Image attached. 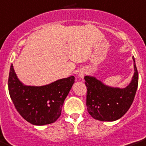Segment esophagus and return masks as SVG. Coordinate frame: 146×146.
I'll return each mask as SVG.
<instances>
[{"mask_svg":"<svg viewBox=\"0 0 146 146\" xmlns=\"http://www.w3.org/2000/svg\"><path fill=\"white\" fill-rule=\"evenodd\" d=\"M85 73H86V72L84 70H80L79 73V76L80 77V78H82V79H83L84 75H85Z\"/></svg>","mask_w":146,"mask_h":146,"instance_id":"obj_1","label":"esophagus"}]
</instances>
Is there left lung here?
I'll list each match as a JSON object with an SVG mask.
<instances>
[{
	"label": "left lung",
	"instance_id": "1",
	"mask_svg": "<svg viewBox=\"0 0 146 146\" xmlns=\"http://www.w3.org/2000/svg\"><path fill=\"white\" fill-rule=\"evenodd\" d=\"M134 73L131 82L125 88L105 85L94 76H85L86 105L89 114L100 121L117 120L128 111L138 86V72L133 56Z\"/></svg>",
	"mask_w": 146,
	"mask_h": 146
}]
</instances>
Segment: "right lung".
<instances>
[{"mask_svg": "<svg viewBox=\"0 0 146 146\" xmlns=\"http://www.w3.org/2000/svg\"><path fill=\"white\" fill-rule=\"evenodd\" d=\"M75 77L58 79L44 86L24 85L18 79L12 64L8 80L9 93L15 107L25 120L35 125L56 122L61 116L64 102Z\"/></svg>", "mask_w": 146, "mask_h": 146, "instance_id": "1", "label": "right lung"}]
</instances>
